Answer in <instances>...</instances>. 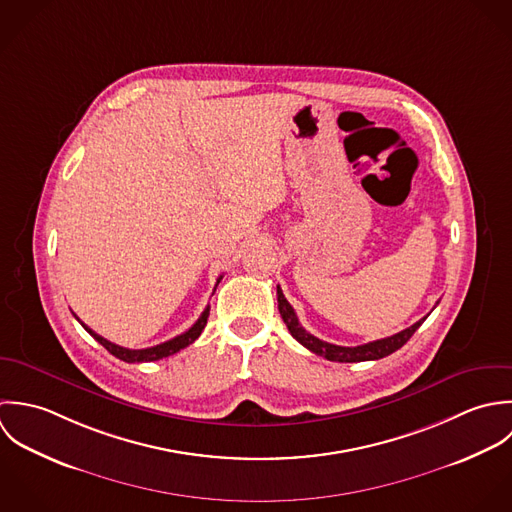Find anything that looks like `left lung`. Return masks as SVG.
Instances as JSON below:
<instances>
[{"mask_svg":"<svg viewBox=\"0 0 512 512\" xmlns=\"http://www.w3.org/2000/svg\"><path fill=\"white\" fill-rule=\"evenodd\" d=\"M277 303H279V312L289 328V332L293 334V338L297 342H301L305 348H308L310 352L330 360V362H366V360H380L384 356H390L392 352L400 350L409 338L411 334L421 326V320H417L415 324H411L406 330L394 334V336H388V338H382V340H374V342H368V344H362V346H336V344H330V342H324L316 336H312L310 332H307L299 318H297V312L295 308L289 305V301L285 299L281 287H277Z\"/></svg>","mask_w":512,"mask_h":512,"instance_id":"obj_1","label":"left lung"}]
</instances>
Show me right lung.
I'll use <instances>...</instances> for the list:
<instances>
[{
  "instance_id": "obj_1",
  "label": "right lung",
  "mask_w": 512,
  "mask_h": 512,
  "mask_svg": "<svg viewBox=\"0 0 512 512\" xmlns=\"http://www.w3.org/2000/svg\"><path fill=\"white\" fill-rule=\"evenodd\" d=\"M221 281V277L217 279V283ZM77 316V314H75ZM207 316H209V307H205L204 312H202V316L196 320V324L190 328V330H186L184 334H180V336H176V338H172V340H168V342H162V344H158V346H152V348H142V350H130V348H122V346H118V344H114V342H110V340H106L103 338L101 334H97L95 330H91L87 324H83L79 318V322L83 324V328L97 340V342H101L104 348L112 354V356H116V358H120V360H124V362H152V360H160V358H168V356H172V354H176V352H180L182 348H186V346H190L192 342H196V338L202 334V330L205 328V324H207Z\"/></svg>"
}]
</instances>
